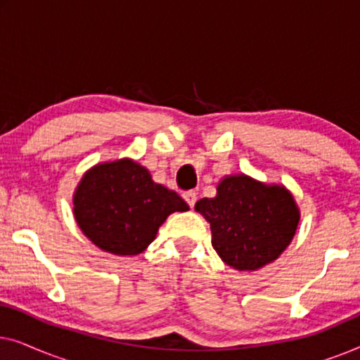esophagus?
Here are the masks:
<instances>
[{
    "mask_svg": "<svg viewBox=\"0 0 360 360\" xmlns=\"http://www.w3.org/2000/svg\"><path fill=\"white\" fill-rule=\"evenodd\" d=\"M184 198L186 203H188L190 208H193L195 203H196V193L195 191H186V193H184Z\"/></svg>",
    "mask_w": 360,
    "mask_h": 360,
    "instance_id": "34e87169",
    "label": "esophagus"
}]
</instances>
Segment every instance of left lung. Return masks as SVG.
I'll list each match as a JSON object with an SVG mask.
<instances>
[{
    "mask_svg": "<svg viewBox=\"0 0 360 360\" xmlns=\"http://www.w3.org/2000/svg\"><path fill=\"white\" fill-rule=\"evenodd\" d=\"M195 210L211 226L216 252L236 270H257L278 259L300 221L283 185H265L244 174L221 180L214 198H201Z\"/></svg>",
    "mask_w": 360,
    "mask_h": 360,
    "instance_id": "left-lung-1",
    "label": "left lung"
}]
</instances>
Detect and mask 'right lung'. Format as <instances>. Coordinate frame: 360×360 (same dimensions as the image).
I'll return each instance as SVG.
<instances>
[{
  "mask_svg": "<svg viewBox=\"0 0 360 360\" xmlns=\"http://www.w3.org/2000/svg\"><path fill=\"white\" fill-rule=\"evenodd\" d=\"M188 205L131 159L98 164L73 195V214L83 234L101 250L137 255L147 249L167 216Z\"/></svg>",
  "mask_w": 360,
  "mask_h": 360,
  "instance_id": "obj_1",
  "label": "right lung"
}]
</instances>
